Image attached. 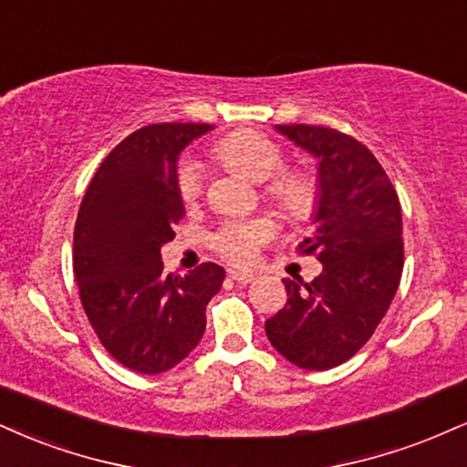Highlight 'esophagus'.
Returning a JSON list of instances; mask_svg holds the SVG:
<instances>
[{
	"label": "esophagus",
	"mask_w": 467,
	"mask_h": 467,
	"mask_svg": "<svg viewBox=\"0 0 467 467\" xmlns=\"http://www.w3.org/2000/svg\"><path fill=\"white\" fill-rule=\"evenodd\" d=\"M230 278L234 280V283L239 285H250L252 280H254V274L252 272H244V269H230Z\"/></svg>",
	"instance_id": "esophagus-1"
}]
</instances>
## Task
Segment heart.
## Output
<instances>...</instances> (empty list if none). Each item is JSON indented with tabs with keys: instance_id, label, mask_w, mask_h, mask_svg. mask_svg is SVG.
I'll return each mask as SVG.
<instances>
[{
	"instance_id": "heart-1",
	"label": "heart",
	"mask_w": 467,
	"mask_h": 467,
	"mask_svg": "<svg viewBox=\"0 0 467 467\" xmlns=\"http://www.w3.org/2000/svg\"><path fill=\"white\" fill-rule=\"evenodd\" d=\"M215 156L254 182L272 180L267 193L287 215L305 219L316 211L319 200L317 180L308 171H283L285 151L265 134L252 130L228 134L215 145ZM178 191L184 202L198 198L202 191V165L198 161H184L180 165ZM272 237L274 223L265 217L228 219L213 234L211 244L226 261L248 265L256 261L258 252Z\"/></svg>"
}]
</instances>
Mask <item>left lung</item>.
<instances>
[{"label":"left lung","mask_w":467,"mask_h":467,"mask_svg":"<svg viewBox=\"0 0 467 467\" xmlns=\"http://www.w3.org/2000/svg\"><path fill=\"white\" fill-rule=\"evenodd\" d=\"M276 130L317 161L316 230L297 245L317 252L322 274L283 278L287 305L265 322L267 339L297 368L330 369L374 335L402 276V213L376 156L333 128L291 123Z\"/></svg>","instance_id":"8db88e82"}]
</instances>
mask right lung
<instances>
[{
    "instance_id": "right-lung-1",
    "label": "right lung",
    "mask_w": 467,
    "mask_h": 467,
    "mask_svg": "<svg viewBox=\"0 0 467 467\" xmlns=\"http://www.w3.org/2000/svg\"><path fill=\"white\" fill-rule=\"evenodd\" d=\"M209 123H151L132 132L95 173L73 230V274L88 322L112 358L161 374L200 344L223 267L162 274L161 248L184 217L178 156Z\"/></svg>"
}]
</instances>
